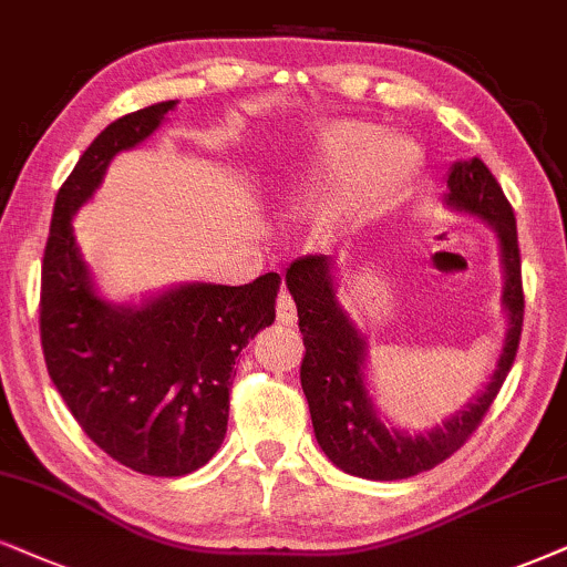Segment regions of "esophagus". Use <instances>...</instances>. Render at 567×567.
I'll use <instances>...</instances> for the list:
<instances>
[{"label": "esophagus", "instance_id": "obj_1", "mask_svg": "<svg viewBox=\"0 0 567 567\" xmlns=\"http://www.w3.org/2000/svg\"><path fill=\"white\" fill-rule=\"evenodd\" d=\"M277 321L285 327H292L298 321V311H296V303H292L290 292L282 290L277 296Z\"/></svg>", "mask_w": 567, "mask_h": 567}]
</instances>
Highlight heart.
Instances as JSON below:
<instances>
[{
  "label": "heart",
  "mask_w": 567,
  "mask_h": 567,
  "mask_svg": "<svg viewBox=\"0 0 567 567\" xmlns=\"http://www.w3.org/2000/svg\"><path fill=\"white\" fill-rule=\"evenodd\" d=\"M424 167L413 138L382 133L361 120H332L313 133L288 183L296 209H308L334 190L324 230L346 235L392 212Z\"/></svg>",
  "instance_id": "obj_1"
}]
</instances>
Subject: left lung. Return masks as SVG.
Listing matches in <instances>:
<instances>
[{
    "instance_id": "obj_1",
    "label": "left lung",
    "mask_w": 567,
    "mask_h": 567,
    "mask_svg": "<svg viewBox=\"0 0 567 567\" xmlns=\"http://www.w3.org/2000/svg\"><path fill=\"white\" fill-rule=\"evenodd\" d=\"M442 200L447 209L482 219L497 238L503 267L499 306L507 319L503 350L489 382L442 424L405 432L379 411L367 374V334L337 300V261L332 256H306L285 271V285L296 300L298 327L303 332L306 355L300 363V386L311 411L313 434L321 453L350 476L398 482L447 461L476 432L515 361L523 327V288L511 204L489 167L476 156L450 167Z\"/></svg>"
}]
</instances>
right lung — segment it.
Returning a JSON list of instances; mask_svg holds the SVG:
<instances>
[{
  "mask_svg": "<svg viewBox=\"0 0 567 567\" xmlns=\"http://www.w3.org/2000/svg\"><path fill=\"white\" fill-rule=\"evenodd\" d=\"M177 99L114 120L56 193L41 267V346L70 413L106 455L146 476H185L227 432L235 358L275 321L279 275L240 288L181 282L138 303L99 292L73 217L120 152L159 131Z\"/></svg>",
  "mask_w": 567,
  "mask_h": 567,
  "instance_id": "1",
  "label": "right lung"
}]
</instances>
